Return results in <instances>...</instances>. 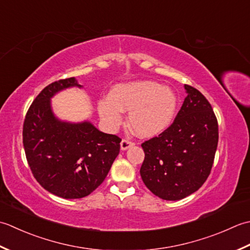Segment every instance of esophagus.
I'll return each mask as SVG.
<instances>
[{"instance_id": "1", "label": "esophagus", "mask_w": 250, "mask_h": 250, "mask_svg": "<svg viewBox=\"0 0 250 250\" xmlns=\"http://www.w3.org/2000/svg\"><path fill=\"white\" fill-rule=\"evenodd\" d=\"M134 145H135V142H132L131 140H129V139H123V140L121 141V149L122 150H127L129 146H134Z\"/></svg>"}]
</instances>
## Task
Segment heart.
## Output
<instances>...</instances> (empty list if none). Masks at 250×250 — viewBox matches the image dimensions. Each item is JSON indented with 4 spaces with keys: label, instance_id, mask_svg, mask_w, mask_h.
Listing matches in <instances>:
<instances>
[{
    "label": "heart",
    "instance_id": "1",
    "mask_svg": "<svg viewBox=\"0 0 250 250\" xmlns=\"http://www.w3.org/2000/svg\"><path fill=\"white\" fill-rule=\"evenodd\" d=\"M178 105L174 90L152 81H138L118 85L110 98L99 101L98 111L105 124H121L123 110L129 111V125L137 135L151 137L171 124Z\"/></svg>",
    "mask_w": 250,
    "mask_h": 250
}]
</instances>
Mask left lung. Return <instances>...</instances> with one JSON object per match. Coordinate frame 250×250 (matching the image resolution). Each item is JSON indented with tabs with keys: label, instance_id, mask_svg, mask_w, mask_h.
Returning a JSON list of instances; mask_svg holds the SVG:
<instances>
[{
	"label": "left lung",
	"instance_id": "8db88e82",
	"mask_svg": "<svg viewBox=\"0 0 250 250\" xmlns=\"http://www.w3.org/2000/svg\"><path fill=\"white\" fill-rule=\"evenodd\" d=\"M188 93L172 124L141 145L145 160L140 175L146 187L162 200L178 201L204 185L218 146V121L200 90Z\"/></svg>",
	"mask_w": 250,
	"mask_h": 250
}]
</instances>
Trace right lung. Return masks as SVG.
<instances>
[{
    "label": "right lung",
    "instance_id": "obj_1",
    "mask_svg": "<svg viewBox=\"0 0 250 250\" xmlns=\"http://www.w3.org/2000/svg\"><path fill=\"white\" fill-rule=\"evenodd\" d=\"M71 86L81 87L69 78L47 85L37 96L25 114L22 142L30 169L45 190L62 198H82L104 182L122 139L89 122L71 124L55 118L50 98Z\"/></svg>",
    "mask_w": 250,
    "mask_h": 250
}]
</instances>
